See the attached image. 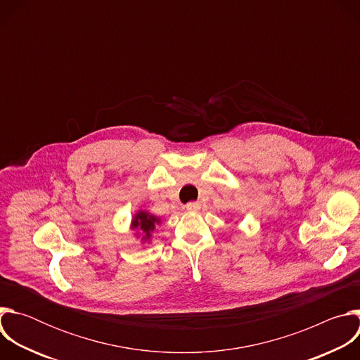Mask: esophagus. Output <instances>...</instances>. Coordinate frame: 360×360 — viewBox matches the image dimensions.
Here are the masks:
<instances>
[{"label": "esophagus", "instance_id": "obj_1", "mask_svg": "<svg viewBox=\"0 0 360 360\" xmlns=\"http://www.w3.org/2000/svg\"><path fill=\"white\" fill-rule=\"evenodd\" d=\"M185 208H186L188 211H196V210L200 208V203H199V202H188V203L185 205Z\"/></svg>", "mask_w": 360, "mask_h": 360}]
</instances>
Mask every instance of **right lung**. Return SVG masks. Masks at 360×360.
<instances>
[{"instance_id":"right-lung-1","label":"right lung","mask_w":360,"mask_h":360,"mask_svg":"<svg viewBox=\"0 0 360 360\" xmlns=\"http://www.w3.org/2000/svg\"><path fill=\"white\" fill-rule=\"evenodd\" d=\"M161 222V219H158L157 217L149 215L148 212L139 211L132 221V228L136 231H142L145 235L142 239H149L150 238V232L155 229V225H158Z\"/></svg>"}]
</instances>
